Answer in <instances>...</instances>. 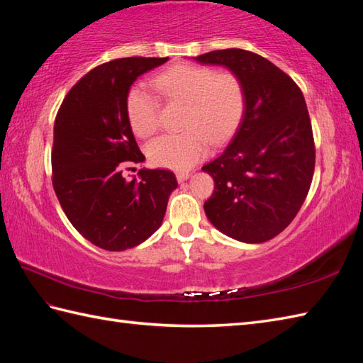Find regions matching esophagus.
I'll return each mask as SVG.
<instances>
[{"label": "esophagus", "mask_w": 363, "mask_h": 363, "mask_svg": "<svg viewBox=\"0 0 363 363\" xmlns=\"http://www.w3.org/2000/svg\"><path fill=\"white\" fill-rule=\"evenodd\" d=\"M176 177H177V181H179V182L187 181L189 177H190V173H189V172H177V173H176Z\"/></svg>", "instance_id": "esophagus-1"}]
</instances>
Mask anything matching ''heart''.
<instances>
[{"instance_id": "obj_1", "label": "heart", "mask_w": 363, "mask_h": 363, "mask_svg": "<svg viewBox=\"0 0 363 363\" xmlns=\"http://www.w3.org/2000/svg\"><path fill=\"white\" fill-rule=\"evenodd\" d=\"M152 87L168 104H182L179 134L160 135L146 146L151 164L184 172L206 157L211 142L233 135L246 111V90L234 72L196 64H176L152 78ZM130 129L150 137L159 128V101L145 87H130L125 98Z\"/></svg>"}]
</instances>
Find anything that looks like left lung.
I'll use <instances>...</instances> for the list:
<instances>
[{
    "mask_svg": "<svg viewBox=\"0 0 363 363\" xmlns=\"http://www.w3.org/2000/svg\"><path fill=\"white\" fill-rule=\"evenodd\" d=\"M195 59L228 67L246 90L235 135L203 167L215 182L206 215L235 240L267 242L296 217L312 184L315 142L304 95L287 73L256 52L228 48Z\"/></svg>",
    "mask_w": 363,
    "mask_h": 363,
    "instance_id": "8db88e82",
    "label": "left lung"
}]
</instances>
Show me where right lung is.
<instances>
[{"instance_id":"obj_1","label":"right lung","mask_w":363,"mask_h":363,"mask_svg":"<svg viewBox=\"0 0 363 363\" xmlns=\"http://www.w3.org/2000/svg\"><path fill=\"white\" fill-rule=\"evenodd\" d=\"M168 57H123L95 67L74 84L54 121L52 187L78 233L107 251H125L152 235L177 187L169 169H123L143 162L125 112L138 76Z\"/></svg>"}]
</instances>
